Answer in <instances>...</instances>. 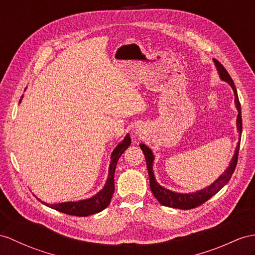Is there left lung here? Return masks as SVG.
<instances>
[{"mask_svg":"<svg viewBox=\"0 0 255 255\" xmlns=\"http://www.w3.org/2000/svg\"><path fill=\"white\" fill-rule=\"evenodd\" d=\"M214 63L216 65L217 70L220 72V77L222 80L226 81L234 90L235 93V104L236 107L238 109V117H237V128L238 131L242 132V118H241V107H240V102L238 98L237 94V90H236V86L233 79L229 76V73L225 69V67L223 66L219 60L214 59ZM142 152L145 154L146 158V163H147V169H148V174H149V181H150V189L153 196L156 197V199L162 204V206L165 207H170V208H175V209H181V210H189V209H194L201 206L202 203L208 201L210 198H212L215 194H217L224 186L229 182L231 179L233 173L236 169V165H237L238 162V154H239V146L240 142H238L237 147H236V152L234 154V157L231 161V165L227 167V170L223 173V174L219 177V179L209 186V187L204 188L202 190L192 192V194H178V192H173L169 189H165L156 182L154 179V175L152 172V162H153V154L151 152L150 149H149L147 146L144 144L139 145Z\"/></svg>","mask_w":255,"mask_h":255,"instance_id":"1","label":"left lung"}]
</instances>
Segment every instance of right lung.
<instances>
[{"mask_svg": "<svg viewBox=\"0 0 255 255\" xmlns=\"http://www.w3.org/2000/svg\"><path fill=\"white\" fill-rule=\"evenodd\" d=\"M131 145V137L128 134L126 138L118 145L111 154V162L109 166V175L107 183L105 187L98 192L94 197L90 198L86 200H80L77 202H64V203H57V204H51V207L54 210H57L61 213H66L68 215H74V216H88L101 212L104 209H106L111 200L115 192V171L118 163V160L121 157V154L127 150L128 146Z\"/></svg>", "mask_w": 255, "mask_h": 255, "instance_id": "obj_1", "label": "right lung"}]
</instances>
